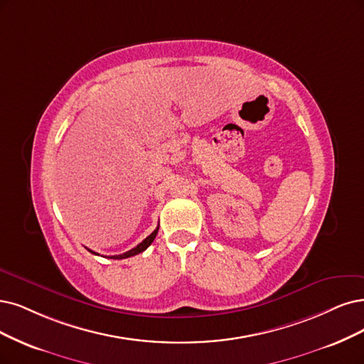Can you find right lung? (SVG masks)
<instances>
[{
	"label": "right lung",
	"instance_id": "1",
	"mask_svg": "<svg viewBox=\"0 0 364 364\" xmlns=\"http://www.w3.org/2000/svg\"><path fill=\"white\" fill-rule=\"evenodd\" d=\"M157 231H159V228H156V230L148 235L142 243H139L136 247H133L132 250H129V252H126V253H121V255H114V257H109V258H112V259H124V258H130V257H134V255H138V253H142L148 246H150L153 241H154V238H156V235H157ZM88 252H91V253H94V255H99V253H96V252H92V250H90L88 249Z\"/></svg>",
	"mask_w": 364,
	"mask_h": 364
}]
</instances>
